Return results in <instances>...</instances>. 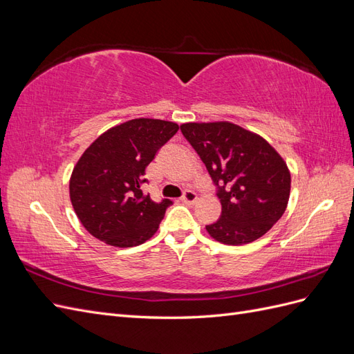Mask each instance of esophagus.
<instances>
[{"label":"esophagus","instance_id":"1","mask_svg":"<svg viewBox=\"0 0 354 354\" xmlns=\"http://www.w3.org/2000/svg\"><path fill=\"white\" fill-rule=\"evenodd\" d=\"M181 201H183L185 203H195L196 201H198V195L195 194L194 190H186L185 194H183V196H181Z\"/></svg>","mask_w":354,"mask_h":354}]
</instances>
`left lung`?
Instances as JSON below:
<instances>
[{
	"label": "left lung",
	"instance_id": "1",
	"mask_svg": "<svg viewBox=\"0 0 354 354\" xmlns=\"http://www.w3.org/2000/svg\"><path fill=\"white\" fill-rule=\"evenodd\" d=\"M217 186L221 217L208 224L211 238L245 245L269 232L288 205L291 173L264 138L227 121L180 125Z\"/></svg>",
	"mask_w": 354,
	"mask_h": 354
}]
</instances>
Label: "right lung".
<instances>
[{"mask_svg": "<svg viewBox=\"0 0 354 354\" xmlns=\"http://www.w3.org/2000/svg\"><path fill=\"white\" fill-rule=\"evenodd\" d=\"M177 131L176 122L137 118L112 127L87 147L72 171L69 194L75 214L94 238L130 248L153 236L173 202L158 203L145 195L143 176Z\"/></svg>", "mask_w": 354, "mask_h": 354, "instance_id": "1", "label": "right lung"}]
</instances>
